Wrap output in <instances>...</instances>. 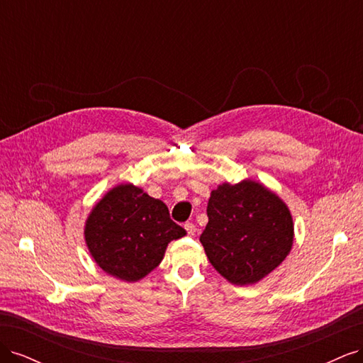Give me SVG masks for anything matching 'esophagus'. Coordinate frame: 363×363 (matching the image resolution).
I'll return each instance as SVG.
<instances>
[{"mask_svg":"<svg viewBox=\"0 0 363 363\" xmlns=\"http://www.w3.org/2000/svg\"><path fill=\"white\" fill-rule=\"evenodd\" d=\"M184 228H186V232H188L189 236H194L195 232H196V227H195L194 223H186V224H184Z\"/></svg>","mask_w":363,"mask_h":363,"instance_id":"obj_1","label":"esophagus"}]
</instances>
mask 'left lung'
Segmentation results:
<instances>
[{"label":"left lung","mask_w":363,"mask_h":363,"mask_svg":"<svg viewBox=\"0 0 363 363\" xmlns=\"http://www.w3.org/2000/svg\"><path fill=\"white\" fill-rule=\"evenodd\" d=\"M200 236L208 262L233 284H252L289 255L294 224L288 206L252 180L212 191Z\"/></svg>","instance_id":"obj_1"}]
</instances>
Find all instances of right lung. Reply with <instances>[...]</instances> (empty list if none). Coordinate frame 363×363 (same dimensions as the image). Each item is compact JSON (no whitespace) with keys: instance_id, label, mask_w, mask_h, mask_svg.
Here are the masks:
<instances>
[{"instance_id":"1","label":"right lung","mask_w":363,"mask_h":363,"mask_svg":"<svg viewBox=\"0 0 363 363\" xmlns=\"http://www.w3.org/2000/svg\"><path fill=\"white\" fill-rule=\"evenodd\" d=\"M186 230L169 218L167 204L133 184L108 191L87 218L84 238L92 257L111 276L138 281L155 269L172 239Z\"/></svg>"}]
</instances>
